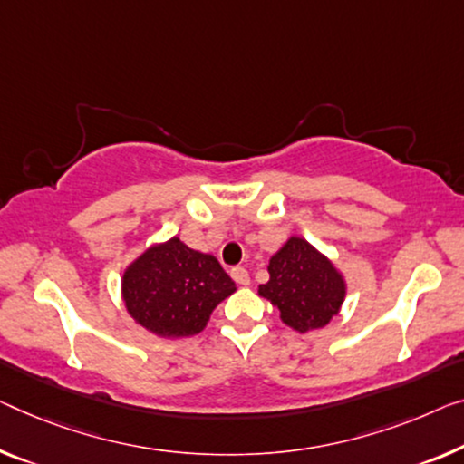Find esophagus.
I'll list each match as a JSON object with an SVG mask.
<instances>
[{
    "label": "esophagus",
    "mask_w": 464,
    "mask_h": 464,
    "mask_svg": "<svg viewBox=\"0 0 464 464\" xmlns=\"http://www.w3.org/2000/svg\"><path fill=\"white\" fill-rule=\"evenodd\" d=\"M231 276L235 279V283H239V285H250V273H247L244 266L231 268Z\"/></svg>",
    "instance_id": "obj_1"
}]
</instances>
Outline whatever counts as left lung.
Instances as JSON below:
<instances>
[{
    "mask_svg": "<svg viewBox=\"0 0 464 464\" xmlns=\"http://www.w3.org/2000/svg\"><path fill=\"white\" fill-rule=\"evenodd\" d=\"M268 279L258 295L279 310L281 321L306 334L321 329L340 313L345 281L327 256L292 235L268 260Z\"/></svg>",
    "mask_w": 464,
    "mask_h": 464,
    "instance_id": "8db88e82",
    "label": "left lung"
}]
</instances>
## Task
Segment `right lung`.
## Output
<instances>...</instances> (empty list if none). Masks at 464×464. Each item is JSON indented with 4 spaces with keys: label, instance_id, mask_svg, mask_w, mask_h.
<instances>
[{
    "label": "right lung",
    "instance_id": "1",
    "mask_svg": "<svg viewBox=\"0 0 464 464\" xmlns=\"http://www.w3.org/2000/svg\"><path fill=\"white\" fill-rule=\"evenodd\" d=\"M233 292L235 283L220 262L179 237L148 247L122 275L129 314L158 337L199 334L212 310Z\"/></svg>",
    "mask_w": 464,
    "mask_h": 464
}]
</instances>
